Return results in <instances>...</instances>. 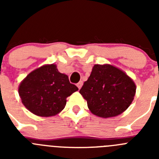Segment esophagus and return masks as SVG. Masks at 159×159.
<instances>
[{
    "label": "esophagus",
    "instance_id": "esophagus-1",
    "mask_svg": "<svg viewBox=\"0 0 159 159\" xmlns=\"http://www.w3.org/2000/svg\"><path fill=\"white\" fill-rule=\"evenodd\" d=\"M83 84H84V83H83V81H80V82H79L78 84H76V85H77V87H78V88H79V89H80V88H82V86H83Z\"/></svg>",
    "mask_w": 159,
    "mask_h": 159
}]
</instances>
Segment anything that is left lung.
I'll return each mask as SVG.
<instances>
[{
	"label": "left lung",
	"instance_id": "obj_1",
	"mask_svg": "<svg viewBox=\"0 0 159 159\" xmlns=\"http://www.w3.org/2000/svg\"><path fill=\"white\" fill-rule=\"evenodd\" d=\"M136 87L125 72L110 64H95L80 93L95 116L109 118L119 116L134 99Z\"/></svg>",
	"mask_w": 159,
	"mask_h": 159
}]
</instances>
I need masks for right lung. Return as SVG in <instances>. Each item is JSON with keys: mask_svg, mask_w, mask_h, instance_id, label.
I'll return each instance as SVG.
<instances>
[{"mask_svg": "<svg viewBox=\"0 0 159 159\" xmlns=\"http://www.w3.org/2000/svg\"><path fill=\"white\" fill-rule=\"evenodd\" d=\"M78 91L67 75L60 73L55 64L39 67L20 83L19 95L28 110L38 116L49 117L64 108L66 99Z\"/></svg>", "mask_w": 159, "mask_h": 159, "instance_id": "obj_1", "label": "right lung"}]
</instances>
